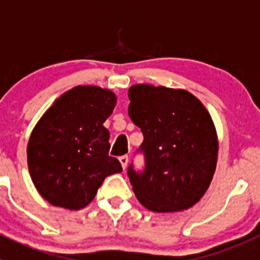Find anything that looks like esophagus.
<instances>
[{
	"label": "esophagus",
	"mask_w": 260,
	"mask_h": 260,
	"mask_svg": "<svg viewBox=\"0 0 260 260\" xmlns=\"http://www.w3.org/2000/svg\"><path fill=\"white\" fill-rule=\"evenodd\" d=\"M119 162H120L123 170H125V167H127V165H128V155L119 156Z\"/></svg>",
	"instance_id": "1"
}]
</instances>
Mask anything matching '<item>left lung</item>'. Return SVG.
<instances>
[{
    "label": "left lung",
    "mask_w": 260,
    "mask_h": 260,
    "mask_svg": "<svg viewBox=\"0 0 260 260\" xmlns=\"http://www.w3.org/2000/svg\"><path fill=\"white\" fill-rule=\"evenodd\" d=\"M128 97L146 159L142 172L128 168L136 197L154 212L189 209L209 189L216 168L219 141L211 115L185 89L136 84Z\"/></svg>",
    "instance_id": "8db88e82"
}]
</instances>
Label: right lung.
I'll list each match as a JSON object with an SVG mask.
<instances>
[{
	"label": "right lung",
	"instance_id": "add662e5",
	"mask_svg": "<svg viewBox=\"0 0 260 260\" xmlns=\"http://www.w3.org/2000/svg\"><path fill=\"white\" fill-rule=\"evenodd\" d=\"M115 105L110 89L79 85L58 97L37 121L27 146L28 170L50 205L83 209L107 176L123 171L109 155L110 132L104 125Z\"/></svg>",
	"mask_w": 260,
	"mask_h": 260
}]
</instances>
